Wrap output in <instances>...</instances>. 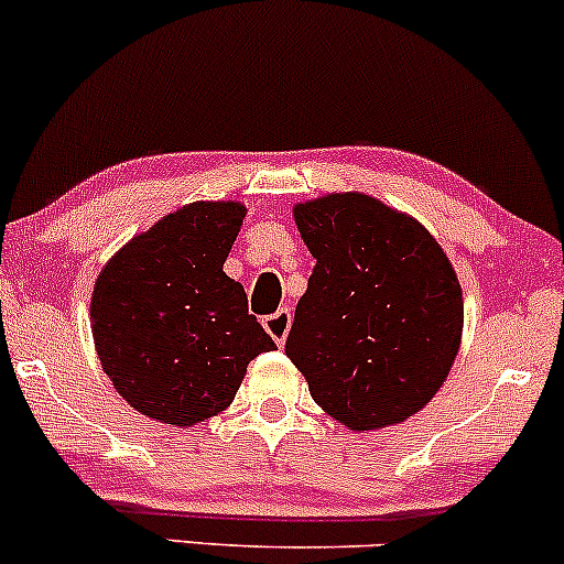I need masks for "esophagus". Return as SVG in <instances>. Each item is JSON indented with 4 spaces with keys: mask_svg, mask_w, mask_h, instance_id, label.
<instances>
[{
    "mask_svg": "<svg viewBox=\"0 0 564 564\" xmlns=\"http://www.w3.org/2000/svg\"><path fill=\"white\" fill-rule=\"evenodd\" d=\"M262 323H264V332L273 336L278 347L286 345V336H289V328H291V310L289 307L275 310V313L268 315V318H264Z\"/></svg>",
    "mask_w": 564,
    "mask_h": 564,
    "instance_id": "34e87169",
    "label": "esophagus"
}]
</instances>
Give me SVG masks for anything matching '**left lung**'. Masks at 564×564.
<instances>
[{
  "label": "left lung",
  "instance_id": "8db88e82",
  "mask_svg": "<svg viewBox=\"0 0 564 564\" xmlns=\"http://www.w3.org/2000/svg\"><path fill=\"white\" fill-rule=\"evenodd\" d=\"M315 257L286 355L310 394L352 430L398 424L448 377L464 326L458 278L416 219L364 193L294 209Z\"/></svg>",
  "mask_w": 564,
  "mask_h": 564
}]
</instances>
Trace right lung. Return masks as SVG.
Returning <instances> with one entry per match:
<instances>
[{
    "instance_id": "add662e5",
    "label": "right lung",
    "mask_w": 564,
    "mask_h": 564,
    "mask_svg": "<svg viewBox=\"0 0 564 564\" xmlns=\"http://www.w3.org/2000/svg\"><path fill=\"white\" fill-rule=\"evenodd\" d=\"M246 217L232 200L183 206L129 241L93 291V336L116 392L153 422L191 426L236 398L275 341L223 264Z\"/></svg>"
}]
</instances>
